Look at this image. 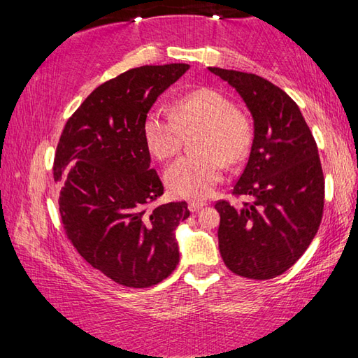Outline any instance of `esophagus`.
<instances>
[{"mask_svg":"<svg viewBox=\"0 0 358 358\" xmlns=\"http://www.w3.org/2000/svg\"><path fill=\"white\" fill-rule=\"evenodd\" d=\"M205 205H207L205 202L194 201V202H189V210H191V211H199L202 207H205Z\"/></svg>","mask_w":358,"mask_h":358,"instance_id":"esophagus-1","label":"esophagus"}]
</instances>
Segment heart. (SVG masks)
Returning <instances> with one entry per match:
<instances>
[{"label":"heart","mask_w":358,"mask_h":358,"mask_svg":"<svg viewBox=\"0 0 358 358\" xmlns=\"http://www.w3.org/2000/svg\"><path fill=\"white\" fill-rule=\"evenodd\" d=\"M201 126L196 148L167 169L166 183L172 194L203 201L220 183L226 161L234 164L251 147L252 128L243 112L232 107L221 93L210 88L194 90L180 96L173 110L155 107L143 121V137L157 159H169L180 151L185 131Z\"/></svg>","instance_id":"obj_1"}]
</instances>
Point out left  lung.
I'll return each instance as SVG.
<instances>
[{"label": "left lung", "mask_w": 358, "mask_h": 358, "mask_svg": "<svg viewBox=\"0 0 358 358\" xmlns=\"http://www.w3.org/2000/svg\"><path fill=\"white\" fill-rule=\"evenodd\" d=\"M237 90L254 120V138L235 197L216 202L217 240L230 271L271 280L289 270L317 234L324 213L325 180L317 145L299 106L265 78L208 68Z\"/></svg>", "instance_id": "obj_1"}]
</instances>
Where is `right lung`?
Returning a JSON list of instances; mask_svg holds the SVG:
<instances>
[{"mask_svg":"<svg viewBox=\"0 0 358 358\" xmlns=\"http://www.w3.org/2000/svg\"><path fill=\"white\" fill-rule=\"evenodd\" d=\"M187 69L141 66L99 85L59 137L53 178L62 185L64 232L93 268L121 286H155L178 265L175 229L189 210L186 202L153 205L164 186L150 169L143 121Z\"/></svg>","mask_w":358,"mask_h":358,"instance_id":"right-lung-1","label":"right lung"}]
</instances>
